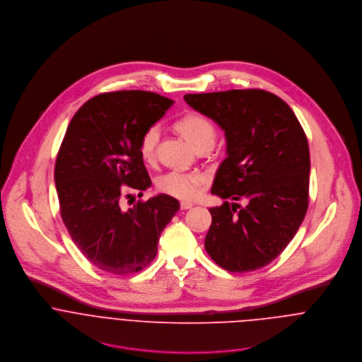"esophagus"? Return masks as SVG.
Returning <instances> with one entry per match:
<instances>
[{"label": "esophagus", "instance_id": "1", "mask_svg": "<svg viewBox=\"0 0 362 362\" xmlns=\"http://www.w3.org/2000/svg\"><path fill=\"white\" fill-rule=\"evenodd\" d=\"M191 207H194L192 202H187V201H182V202H181V209H182V210H188V209H191Z\"/></svg>", "mask_w": 362, "mask_h": 362}]
</instances>
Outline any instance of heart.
<instances>
[{
  "mask_svg": "<svg viewBox=\"0 0 362 362\" xmlns=\"http://www.w3.org/2000/svg\"><path fill=\"white\" fill-rule=\"evenodd\" d=\"M175 129L185 136L191 145L197 149L201 148H211L216 141V129L213 124L201 114L192 112L187 114L181 119L175 122ZM160 138V129L157 125H153L145 131L142 135L139 151L141 156L146 163L155 161L156 148ZM207 177L199 171H181L171 170L161 174L156 184L157 188L171 197L178 199H192L195 198L201 189L206 185Z\"/></svg>",
  "mask_w": 362,
  "mask_h": 362,
  "instance_id": "b5f03b06",
  "label": "heart"
}]
</instances>
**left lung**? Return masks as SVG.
<instances>
[{
  "mask_svg": "<svg viewBox=\"0 0 362 362\" xmlns=\"http://www.w3.org/2000/svg\"><path fill=\"white\" fill-rule=\"evenodd\" d=\"M184 99L211 118L227 141V157L211 187V194L226 201L209 209L206 252L233 273L260 269L284 251L305 217L310 171L307 135L290 105L262 89Z\"/></svg>",
  "mask_w": 362,
  "mask_h": 362,
  "instance_id": "8db88e82",
  "label": "left lung"
}]
</instances>
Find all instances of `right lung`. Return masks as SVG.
I'll return each instance as SVG.
<instances>
[{"instance_id":"add662e5","label":"right lung","mask_w":362,"mask_h":362,"mask_svg":"<svg viewBox=\"0 0 362 362\" xmlns=\"http://www.w3.org/2000/svg\"><path fill=\"white\" fill-rule=\"evenodd\" d=\"M171 104L153 92L102 93L66 128L54 170L61 217L81 252L107 273L131 274L149 266L161 231L180 210L165 194L122 209L127 189L142 195L152 185L139 144Z\"/></svg>"}]
</instances>
